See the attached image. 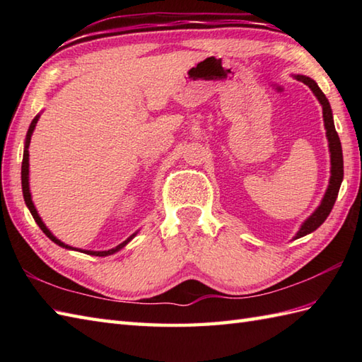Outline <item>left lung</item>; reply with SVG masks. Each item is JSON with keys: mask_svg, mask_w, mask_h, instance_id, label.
Masks as SVG:
<instances>
[{"mask_svg": "<svg viewBox=\"0 0 362 362\" xmlns=\"http://www.w3.org/2000/svg\"><path fill=\"white\" fill-rule=\"evenodd\" d=\"M294 78L300 82H303L305 86H308L314 93V96H316L319 99V103L322 104V113H324V122H325V130H327V138H328L329 158H332V175H329V183L325 191V196L322 199V202L316 209V211H314L311 216L306 219L302 226H300V230L294 236V240H297V238H302L305 235L314 232L316 228H319L328 218V214L332 213L337 193H339L342 179H344V158H342V146H341L339 135H337L334 129L332 107H329V103L327 96L324 95V91H322L317 83L311 78H308V76L297 74Z\"/></svg>", "mask_w": 362, "mask_h": 362, "instance_id": "obj_1", "label": "left lung"}]
</instances>
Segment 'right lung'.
Listing matches in <instances>:
<instances>
[{
	"label": "right lung",
	"instance_id": "add662e5",
	"mask_svg": "<svg viewBox=\"0 0 362 362\" xmlns=\"http://www.w3.org/2000/svg\"><path fill=\"white\" fill-rule=\"evenodd\" d=\"M38 118H40V115H37V117L33 119V122H30L29 129H28V134H26V141H25V151H23V163H21V188H23V197H25L26 206H28V209H29L30 214H33V218H34V221L37 222V226L43 230V233H45L46 236H48L52 243H56L57 245H60V247H65V249H70V250H79V252L88 253V255H95V257H107V255H112V253H115V252L121 250V249L124 247V245H126V244H127L130 240H134V236L136 235V232H135L134 235H130V236L127 238V240H126L124 243L118 244L117 247H113V249H110V250H103V252H95V250H82V249H74V247H71V245H68V244L62 243V241H60V240H57V238L54 236V235L49 232L48 227H46V226L43 224L42 218L38 216V213H37L35 206H34V202H33V197H30V191H29V151H28V148H29V143H30V135H33V132H34V129H35V124H37Z\"/></svg>",
	"mask_w": 362,
	"mask_h": 362
}]
</instances>
